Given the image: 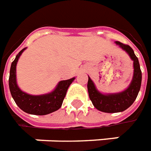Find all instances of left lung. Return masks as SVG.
<instances>
[{
    "label": "left lung",
    "instance_id": "1",
    "mask_svg": "<svg viewBox=\"0 0 151 151\" xmlns=\"http://www.w3.org/2000/svg\"><path fill=\"white\" fill-rule=\"evenodd\" d=\"M115 43L124 51L133 61V75L129 86L121 92L104 94L99 91L89 76L87 83L89 97L94 107L99 111L107 113L121 112L129 108L135 101L142 84V71L139 61L132 47L119 41H116Z\"/></svg>",
    "mask_w": 151,
    "mask_h": 151
}]
</instances>
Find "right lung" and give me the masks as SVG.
<instances>
[{"label": "right lung", "mask_w": 151, "mask_h": 151, "mask_svg": "<svg viewBox=\"0 0 151 151\" xmlns=\"http://www.w3.org/2000/svg\"><path fill=\"white\" fill-rule=\"evenodd\" d=\"M25 50L26 47L19 52L15 57L14 60L11 64L9 78V86L12 97L16 104L22 111L28 114L43 116L57 111L61 107L68 88L70 84L74 81L75 78L60 81L58 82V84L52 91L47 94L34 95L22 91L17 83L16 67L19 57Z\"/></svg>", "instance_id": "add662e5"}]
</instances>
